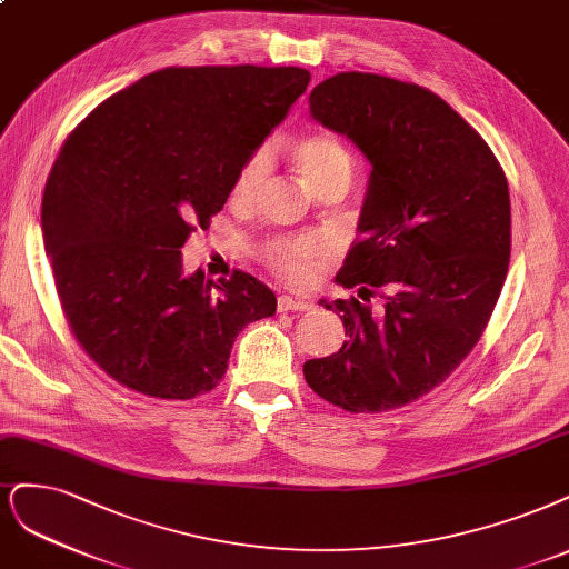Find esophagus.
Listing matches in <instances>:
<instances>
[{"instance_id": "1", "label": "esophagus", "mask_w": 569, "mask_h": 569, "mask_svg": "<svg viewBox=\"0 0 569 569\" xmlns=\"http://www.w3.org/2000/svg\"><path fill=\"white\" fill-rule=\"evenodd\" d=\"M312 301L306 297H280L278 299V310L287 312V310H310Z\"/></svg>"}]
</instances>
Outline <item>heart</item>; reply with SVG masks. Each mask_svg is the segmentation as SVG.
I'll return each mask as SVG.
<instances>
[{"mask_svg": "<svg viewBox=\"0 0 569 569\" xmlns=\"http://www.w3.org/2000/svg\"><path fill=\"white\" fill-rule=\"evenodd\" d=\"M293 162H297L306 183L318 190L329 181H350L352 158L341 139L329 131H310L291 148ZM270 169V148L261 146L253 150L240 164L230 186V198L234 202H249L263 183ZM327 251V242L320 234L303 232L289 234V238H272L261 247V259L266 266L287 282L306 284L316 278L318 266Z\"/></svg>", "mask_w": 569, "mask_h": 569, "instance_id": "heart-1", "label": "heart"}]
</instances>
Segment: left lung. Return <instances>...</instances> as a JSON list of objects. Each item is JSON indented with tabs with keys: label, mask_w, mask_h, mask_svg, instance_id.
I'll return each mask as SVG.
<instances>
[{
	"label": "left lung",
	"mask_w": 569,
	"mask_h": 569,
	"mask_svg": "<svg viewBox=\"0 0 569 569\" xmlns=\"http://www.w3.org/2000/svg\"><path fill=\"white\" fill-rule=\"evenodd\" d=\"M310 114L343 133L371 173L337 282L339 352L308 360L320 398L352 415L398 409L440 386L480 341L511 259L506 173L482 136L440 96L371 72L310 91ZM382 306L370 308V299Z\"/></svg>",
	"instance_id": "1"
}]
</instances>
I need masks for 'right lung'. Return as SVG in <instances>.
<instances>
[{"label":"right lung","mask_w":569,"mask_h":569,"mask_svg":"<svg viewBox=\"0 0 569 569\" xmlns=\"http://www.w3.org/2000/svg\"><path fill=\"white\" fill-rule=\"evenodd\" d=\"M303 68H164L72 129L42 198L44 249L77 343L136 393L217 388L240 331L278 299L244 270L183 272L181 247L306 91Z\"/></svg>","instance_id":"1"}]
</instances>
